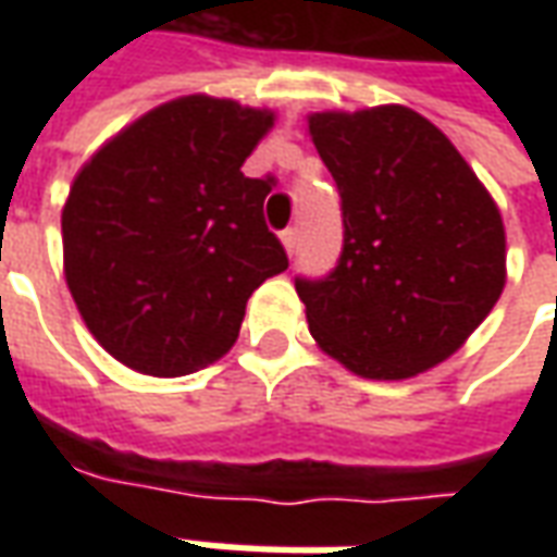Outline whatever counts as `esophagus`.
I'll list each match as a JSON object with an SVG mask.
<instances>
[{
  "mask_svg": "<svg viewBox=\"0 0 557 557\" xmlns=\"http://www.w3.org/2000/svg\"><path fill=\"white\" fill-rule=\"evenodd\" d=\"M280 238H283V247H286V253L289 256L298 250V230H283Z\"/></svg>",
  "mask_w": 557,
  "mask_h": 557,
  "instance_id": "esophagus-1",
  "label": "esophagus"
}]
</instances>
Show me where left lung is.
Masks as SVG:
<instances>
[{
	"label": "left lung",
	"mask_w": 557,
	"mask_h": 557,
	"mask_svg": "<svg viewBox=\"0 0 557 557\" xmlns=\"http://www.w3.org/2000/svg\"><path fill=\"white\" fill-rule=\"evenodd\" d=\"M310 137L343 208L337 268L295 280L310 334L363 379H411L450 358L502 298L498 206L409 107L313 113Z\"/></svg>",
	"instance_id": "1"
}]
</instances>
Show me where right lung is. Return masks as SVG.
<instances>
[{
	"label": "right lung",
	"instance_id": "1",
	"mask_svg": "<svg viewBox=\"0 0 557 557\" xmlns=\"http://www.w3.org/2000/svg\"><path fill=\"white\" fill-rule=\"evenodd\" d=\"M271 110L187 95L119 131L62 208L65 280L83 322L131 370L175 379L232 349L244 307L289 268L265 226L268 182L244 160Z\"/></svg>",
	"mask_w": 557,
	"mask_h": 557
}]
</instances>
